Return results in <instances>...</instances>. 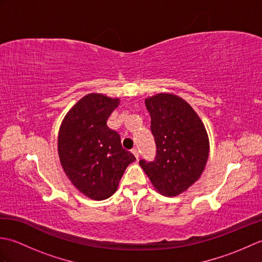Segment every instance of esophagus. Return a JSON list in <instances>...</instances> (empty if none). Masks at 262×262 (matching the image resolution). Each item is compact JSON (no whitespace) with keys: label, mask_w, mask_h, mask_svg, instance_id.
I'll use <instances>...</instances> for the list:
<instances>
[{"label":"esophagus","mask_w":262,"mask_h":262,"mask_svg":"<svg viewBox=\"0 0 262 262\" xmlns=\"http://www.w3.org/2000/svg\"><path fill=\"white\" fill-rule=\"evenodd\" d=\"M132 153L134 154V157L136 158V160L140 159V152H138L137 148H133V149H132Z\"/></svg>","instance_id":"esophagus-1"}]
</instances>
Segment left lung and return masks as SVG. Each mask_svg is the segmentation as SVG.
Wrapping results in <instances>:
<instances>
[{"mask_svg": "<svg viewBox=\"0 0 262 262\" xmlns=\"http://www.w3.org/2000/svg\"><path fill=\"white\" fill-rule=\"evenodd\" d=\"M145 105L157 157L152 162L141 160L140 165L158 192L178 196L203 173L209 154L207 130L191 105L173 93L148 97Z\"/></svg>", "mask_w": 262, "mask_h": 262, "instance_id": "left-lung-1", "label": "left lung"}]
</instances>
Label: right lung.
I'll return each instance as SVG.
<instances>
[{
	"label": "right lung",
	"mask_w": 262,
	"mask_h": 262,
	"mask_svg": "<svg viewBox=\"0 0 262 262\" xmlns=\"http://www.w3.org/2000/svg\"><path fill=\"white\" fill-rule=\"evenodd\" d=\"M119 103V98L89 93L69 110L59 127L62 168L72 185L93 200L113 196L126 168L136 160L122 148L118 133L107 126Z\"/></svg>",
	"instance_id": "1"
}]
</instances>
